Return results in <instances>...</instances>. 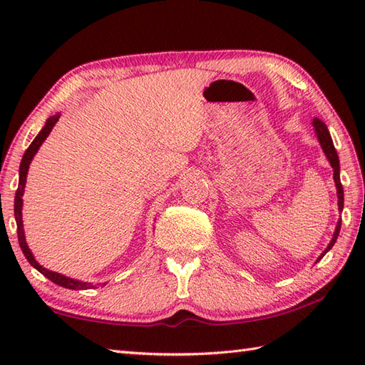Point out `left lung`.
<instances>
[{
  "instance_id": "1",
  "label": "left lung",
  "mask_w": 365,
  "mask_h": 365,
  "mask_svg": "<svg viewBox=\"0 0 365 365\" xmlns=\"http://www.w3.org/2000/svg\"><path fill=\"white\" fill-rule=\"evenodd\" d=\"M312 127L315 130V135L317 138H319V143L322 145V149L324 152V155H327L328 161L331 163V168L332 170H334V182H336V188H337V199H339V212L344 210V187L342 183H340V165H339V157H337V152H336V147L334 144H332V138L329 135L328 131V127L324 125V122L320 120L319 118H315L312 120ZM340 226H342V220H339L337 226H336V230H334V235H332V240L329 242L327 250L323 251V254L320 255L319 259H317V262L323 259V255L327 254L332 246H334L336 240L339 237V232H340Z\"/></svg>"
}]
</instances>
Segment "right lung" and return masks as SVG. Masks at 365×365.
I'll list each match as a JSON object with an SVG mask.
<instances>
[{"label": "right lung", "mask_w": 365, "mask_h": 365, "mask_svg": "<svg viewBox=\"0 0 365 365\" xmlns=\"http://www.w3.org/2000/svg\"><path fill=\"white\" fill-rule=\"evenodd\" d=\"M59 113L51 115V118L46 119L43 128L38 131V135L34 138V141L29 144V147L26 149L25 155H23L21 158V163H20V178H19V188H17V192H15V200H14V215H15V221H17V235H19V243H20V247L23 254H25V257L28 259V262L33 265L37 271H41V273L48 277L51 282L58 284L61 287H66V289H72V290H88V289H94V285H92L91 282H83V281H76V279H71L67 276H63L59 273H54V271H50L43 268L42 265H38V263L36 262L33 252L29 251V247L26 245V240H25V232H23V221H21V205H23V192H25V185H26V175H28V169H29V165L31 161H33L34 155L37 153L38 147L42 145V143L46 139V136L50 135V131L53 130V127L56 125V122L59 120Z\"/></svg>", "instance_id": "add662e5"}]
</instances>
